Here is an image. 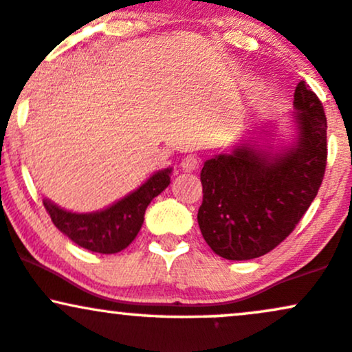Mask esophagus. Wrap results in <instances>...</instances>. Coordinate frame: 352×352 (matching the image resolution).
<instances>
[{
    "label": "esophagus",
    "mask_w": 352,
    "mask_h": 352,
    "mask_svg": "<svg viewBox=\"0 0 352 352\" xmlns=\"http://www.w3.org/2000/svg\"><path fill=\"white\" fill-rule=\"evenodd\" d=\"M180 165H182L184 172H194V170L199 168L200 160L195 155H187V157H184L182 164Z\"/></svg>",
    "instance_id": "esophagus-1"
}]
</instances>
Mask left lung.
<instances>
[{
    "label": "left lung",
    "instance_id": "obj_1",
    "mask_svg": "<svg viewBox=\"0 0 352 352\" xmlns=\"http://www.w3.org/2000/svg\"><path fill=\"white\" fill-rule=\"evenodd\" d=\"M291 145H235L204 164L200 232L215 254L249 261L287 237L318 195L326 172L327 120L318 95L299 82L294 91Z\"/></svg>",
    "mask_w": 352,
    "mask_h": 352
}]
</instances>
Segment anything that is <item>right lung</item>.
Here are the masks:
<instances>
[{
	"label": "right lung",
	"instance_id": "add662e5",
	"mask_svg": "<svg viewBox=\"0 0 352 352\" xmlns=\"http://www.w3.org/2000/svg\"><path fill=\"white\" fill-rule=\"evenodd\" d=\"M172 168L158 170L132 194L103 210L78 214L58 207L45 199V208L53 223L83 249L98 254H117L129 247L140 232L148 204L170 184Z\"/></svg>",
	"mask_w": 352,
	"mask_h": 352
}]
</instances>
